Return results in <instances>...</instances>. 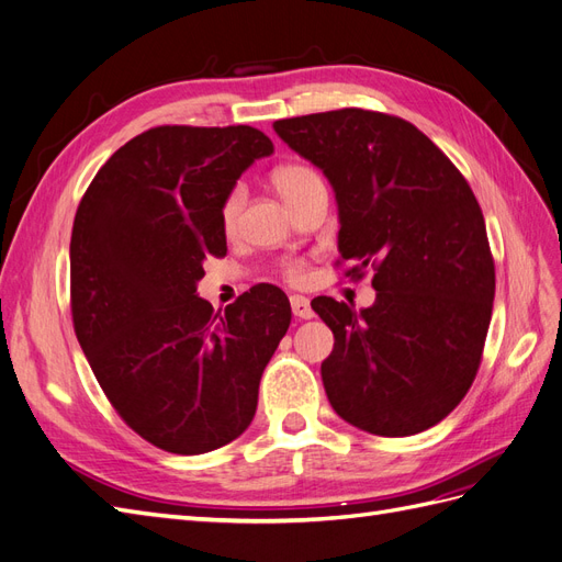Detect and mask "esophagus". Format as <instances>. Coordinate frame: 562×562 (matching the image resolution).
Listing matches in <instances>:
<instances>
[{"label": "esophagus", "instance_id": "1", "mask_svg": "<svg viewBox=\"0 0 562 562\" xmlns=\"http://www.w3.org/2000/svg\"><path fill=\"white\" fill-rule=\"evenodd\" d=\"M291 310H293L295 318H312L314 316V310H312L310 300L302 297V295H293L291 297Z\"/></svg>", "mask_w": 562, "mask_h": 562}]
</instances>
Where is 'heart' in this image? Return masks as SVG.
Instances as JSON below:
<instances>
[{"label":"heart","instance_id":"b5f03b06","mask_svg":"<svg viewBox=\"0 0 562 562\" xmlns=\"http://www.w3.org/2000/svg\"><path fill=\"white\" fill-rule=\"evenodd\" d=\"M271 187H274V192L281 196L285 206L293 211L312 190L323 187V180L310 166L283 164V166L274 168V173H271ZM244 201H246V192L241 190V187H234V190L227 194V199L223 201V209H220V223H223V229L227 234H234L236 227H239V215L244 211ZM283 274L288 281L300 283L304 279V265L302 262H285Z\"/></svg>","mask_w":562,"mask_h":562}]
</instances>
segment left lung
I'll use <instances>...</instances> for the list:
<instances>
[{"mask_svg": "<svg viewBox=\"0 0 562 562\" xmlns=\"http://www.w3.org/2000/svg\"><path fill=\"white\" fill-rule=\"evenodd\" d=\"M279 138L328 178L342 260L375 269L372 307L316 297L335 335L321 378L333 411L375 436L446 419L479 372L495 262L469 182L405 119L345 108L279 119Z\"/></svg>", "mask_w": 562, "mask_h": 562, "instance_id": "obj_1", "label": "left lung"}]
</instances>
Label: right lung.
Wrapping results in <instances>:
<instances>
[{"label": "right lung", "instance_id": "right-lung-1", "mask_svg": "<svg viewBox=\"0 0 562 562\" xmlns=\"http://www.w3.org/2000/svg\"><path fill=\"white\" fill-rule=\"evenodd\" d=\"M274 145L252 126H157L119 147L83 194L70 241L79 345L128 427L173 454L239 438L291 302L260 283L225 314L196 295L227 252L223 201Z\"/></svg>", "mask_w": 562, "mask_h": 562}]
</instances>
